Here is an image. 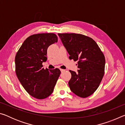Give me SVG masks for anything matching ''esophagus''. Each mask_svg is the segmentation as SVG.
<instances>
[{"instance_id":"obj_1","label":"esophagus","mask_w":125,"mask_h":125,"mask_svg":"<svg viewBox=\"0 0 125 125\" xmlns=\"http://www.w3.org/2000/svg\"><path fill=\"white\" fill-rule=\"evenodd\" d=\"M60 71L61 72H63L65 71V69H60Z\"/></svg>"}]
</instances>
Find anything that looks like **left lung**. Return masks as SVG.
<instances>
[{
  "mask_svg": "<svg viewBox=\"0 0 125 125\" xmlns=\"http://www.w3.org/2000/svg\"><path fill=\"white\" fill-rule=\"evenodd\" d=\"M70 60L78 61V73L69 71L70 89L81 98L93 94L104 74L105 59L98 45L92 38L78 33H58Z\"/></svg>",
  "mask_w": 125,
  "mask_h": 125,
  "instance_id": "obj_1",
  "label": "left lung"
}]
</instances>
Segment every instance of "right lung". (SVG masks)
<instances>
[{
  "instance_id": "right-lung-1",
  "label": "right lung",
  "mask_w": 125,
  "mask_h": 125,
  "mask_svg": "<svg viewBox=\"0 0 125 125\" xmlns=\"http://www.w3.org/2000/svg\"><path fill=\"white\" fill-rule=\"evenodd\" d=\"M52 33H38L27 37L17 52L15 72L19 80L33 98L43 99L52 94L61 74L59 69H44L42 63L47 61L49 46L57 42Z\"/></svg>"
}]
</instances>
